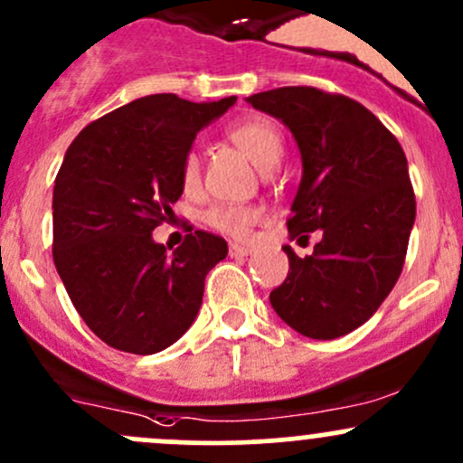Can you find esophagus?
I'll return each mask as SVG.
<instances>
[{
	"instance_id": "34e87169",
	"label": "esophagus",
	"mask_w": 463,
	"mask_h": 463,
	"mask_svg": "<svg viewBox=\"0 0 463 463\" xmlns=\"http://www.w3.org/2000/svg\"><path fill=\"white\" fill-rule=\"evenodd\" d=\"M250 253H251L250 247L236 245V242H232V245H230V256L232 258H245V256H250Z\"/></svg>"
}]
</instances>
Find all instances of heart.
Masks as SVG:
<instances>
[{"mask_svg": "<svg viewBox=\"0 0 463 463\" xmlns=\"http://www.w3.org/2000/svg\"><path fill=\"white\" fill-rule=\"evenodd\" d=\"M230 141L238 150H242L251 158L253 165L260 170H271L280 161L285 152L282 134L269 118L253 117L238 121L227 132ZM181 185L185 192H194L201 185V156L190 150L183 156L181 163ZM260 218V212L251 205H213L203 213V222L212 230L225 233L232 238H245L250 233L253 222Z\"/></svg>", "mask_w": 463, "mask_h": 463, "instance_id": "b5f03b06", "label": "heart"}]
</instances>
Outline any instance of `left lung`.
<instances>
[{"label": "left lung", "instance_id": "obj_1", "mask_svg": "<svg viewBox=\"0 0 463 463\" xmlns=\"http://www.w3.org/2000/svg\"><path fill=\"white\" fill-rule=\"evenodd\" d=\"M247 101L280 118L300 147L291 238L322 230L311 256L282 247L289 273L271 291V307L313 340L346 335L380 309L404 269L415 222L406 154L375 114L345 94L287 86Z\"/></svg>", "mask_w": 463, "mask_h": 463}]
</instances>
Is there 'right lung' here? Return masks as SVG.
<instances>
[{"label":"right lung","mask_w":463,"mask_h":463,"mask_svg":"<svg viewBox=\"0 0 463 463\" xmlns=\"http://www.w3.org/2000/svg\"><path fill=\"white\" fill-rule=\"evenodd\" d=\"M236 97L150 94L88 123L54 178L52 260L74 309L108 346L152 355L192 326L225 238L192 232L170 251L152 232L181 198L194 137Z\"/></svg>","instance_id":"right-lung-1"}]
</instances>
